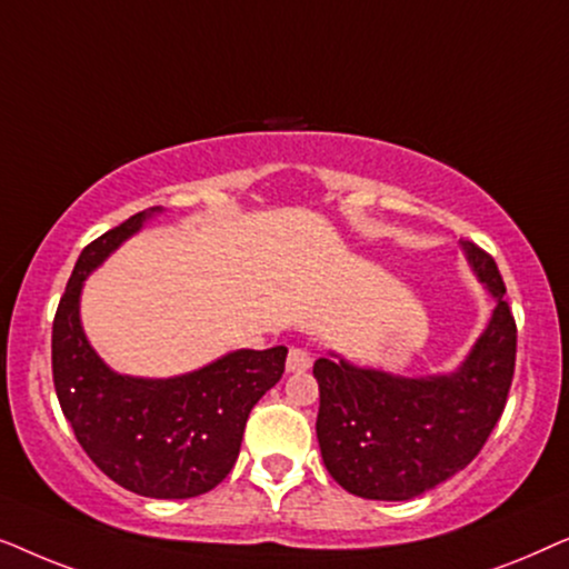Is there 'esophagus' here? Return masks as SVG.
<instances>
[{"label":"esophagus","mask_w":569,"mask_h":569,"mask_svg":"<svg viewBox=\"0 0 569 569\" xmlns=\"http://www.w3.org/2000/svg\"><path fill=\"white\" fill-rule=\"evenodd\" d=\"M310 365H313V360H310L306 349L292 347L290 355H287V372H306Z\"/></svg>","instance_id":"esophagus-1"}]
</instances>
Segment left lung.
Wrapping results in <instances>:
<instances>
[{
	"label": "left lung",
	"mask_w": 569,
	"mask_h": 569,
	"mask_svg": "<svg viewBox=\"0 0 569 569\" xmlns=\"http://www.w3.org/2000/svg\"><path fill=\"white\" fill-rule=\"evenodd\" d=\"M461 248L497 306L453 372L403 378L341 357L313 365L323 463L347 492L365 500H411L456 477L502 417L516 370V318L492 256L471 240H461Z\"/></svg>",
	"instance_id": "left-lung-1"
}]
</instances>
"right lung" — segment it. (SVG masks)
<instances>
[{
    "mask_svg": "<svg viewBox=\"0 0 569 569\" xmlns=\"http://www.w3.org/2000/svg\"><path fill=\"white\" fill-rule=\"evenodd\" d=\"M158 212H137L84 246L53 316L51 368L77 442L108 479L154 500H186L236 466L248 415L282 378L287 347L236 349L176 378L119 376L100 360L80 323L82 284Z\"/></svg>",
    "mask_w": 569,
    "mask_h": 569,
    "instance_id": "obj_1",
    "label": "right lung"
}]
</instances>
